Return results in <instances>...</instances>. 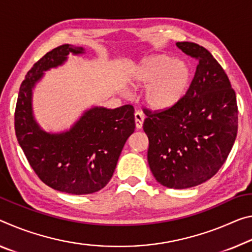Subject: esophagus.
I'll return each mask as SVG.
<instances>
[{
    "mask_svg": "<svg viewBox=\"0 0 252 252\" xmlns=\"http://www.w3.org/2000/svg\"><path fill=\"white\" fill-rule=\"evenodd\" d=\"M143 119H145V117H143L141 112H135V113H134V121H135V127H137V129H141V127H142Z\"/></svg>",
    "mask_w": 252,
    "mask_h": 252,
    "instance_id": "obj_1",
    "label": "esophagus"
}]
</instances>
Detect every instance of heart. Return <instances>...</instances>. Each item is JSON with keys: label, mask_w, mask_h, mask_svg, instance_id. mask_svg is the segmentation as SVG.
Wrapping results in <instances>:
<instances>
[{"label": "heart", "mask_w": 252, "mask_h": 252, "mask_svg": "<svg viewBox=\"0 0 252 252\" xmlns=\"http://www.w3.org/2000/svg\"><path fill=\"white\" fill-rule=\"evenodd\" d=\"M133 89H145L143 99L155 111L168 110L186 94L190 69L183 62L167 55L150 57L139 63L131 77Z\"/></svg>", "instance_id": "b5f03b06"}]
</instances>
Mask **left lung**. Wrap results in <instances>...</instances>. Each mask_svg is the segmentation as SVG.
<instances>
[{"label": "left lung", "instance_id": "8db88e82", "mask_svg": "<svg viewBox=\"0 0 252 252\" xmlns=\"http://www.w3.org/2000/svg\"><path fill=\"white\" fill-rule=\"evenodd\" d=\"M176 46L197 59L194 78L175 106L145 109L143 130L156 181L183 189L209 181L225 162L238 132V105L229 77L209 50L189 41Z\"/></svg>", "mask_w": 252, "mask_h": 252}]
</instances>
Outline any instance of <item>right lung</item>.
<instances>
[{
	"instance_id": "obj_1",
	"label": "right lung",
	"mask_w": 252,
	"mask_h": 252,
	"mask_svg": "<svg viewBox=\"0 0 252 252\" xmlns=\"http://www.w3.org/2000/svg\"><path fill=\"white\" fill-rule=\"evenodd\" d=\"M85 53L83 47L63 45L34 63L20 86L14 127L20 147L38 177L51 189L83 195L110 182L126 141L134 132V109L94 106L68 131L48 133L35 122L32 89L46 70L63 65L67 56Z\"/></svg>"
}]
</instances>
